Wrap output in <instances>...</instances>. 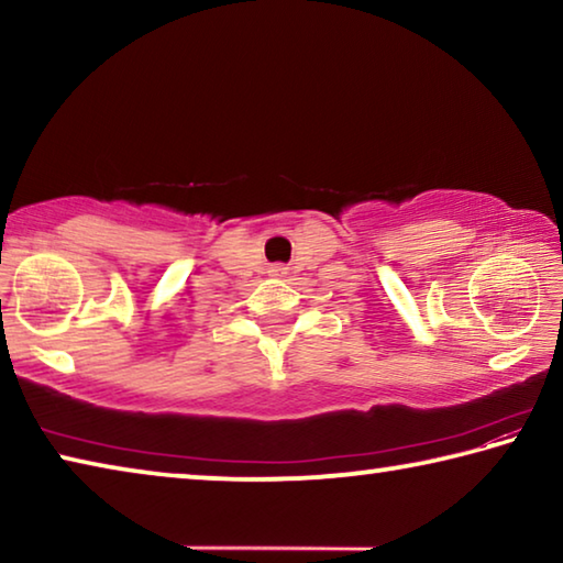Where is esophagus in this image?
Here are the masks:
<instances>
[{
	"instance_id": "34e87169",
	"label": "esophagus",
	"mask_w": 563,
	"mask_h": 563,
	"mask_svg": "<svg viewBox=\"0 0 563 563\" xmlns=\"http://www.w3.org/2000/svg\"><path fill=\"white\" fill-rule=\"evenodd\" d=\"M271 273H273V275H283V273H285V268H283V265H273Z\"/></svg>"
}]
</instances>
